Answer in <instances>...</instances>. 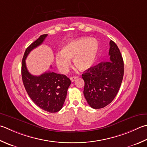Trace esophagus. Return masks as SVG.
<instances>
[{"mask_svg":"<svg viewBox=\"0 0 147 147\" xmlns=\"http://www.w3.org/2000/svg\"><path fill=\"white\" fill-rule=\"evenodd\" d=\"M77 78H78L77 76H73V77H71V78H70V80H71V81L72 82H73L75 81V80H76Z\"/></svg>","mask_w":147,"mask_h":147,"instance_id":"esophagus-1","label":"esophagus"}]
</instances>
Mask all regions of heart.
<instances>
[{"mask_svg":"<svg viewBox=\"0 0 147 147\" xmlns=\"http://www.w3.org/2000/svg\"><path fill=\"white\" fill-rule=\"evenodd\" d=\"M98 51V43L94 39L88 37L68 42L62 47L61 52L56 54L57 67L62 73H65L71 65V59L78 69L85 71L89 69L96 61Z\"/></svg>","mask_w":147,"mask_h":147,"instance_id":"1","label":"heart"}]
</instances>
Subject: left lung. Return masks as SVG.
Returning <instances> with one entry per match:
<instances>
[{
  "label": "left lung",
  "instance_id": "8db88e82",
  "mask_svg": "<svg viewBox=\"0 0 147 147\" xmlns=\"http://www.w3.org/2000/svg\"><path fill=\"white\" fill-rule=\"evenodd\" d=\"M110 61L100 62L82 74L85 82L83 94L88 104L94 109L105 107L117 96L123 76V60L120 50L110 42Z\"/></svg>",
  "mask_w": 147,
  "mask_h": 147
}]
</instances>
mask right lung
I'll return each instance as SVG.
<instances>
[{
  "instance_id": "right-lung-1",
  "label": "right lung",
  "mask_w": 147,
  "mask_h": 147,
  "mask_svg": "<svg viewBox=\"0 0 147 147\" xmlns=\"http://www.w3.org/2000/svg\"><path fill=\"white\" fill-rule=\"evenodd\" d=\"M48 34H43L25 51L22 64V77L26 91L35 104L46 111L55 113L61 110L71 85L70 79L64 74L45 72L34 76L27 70L25 59L34 48L41 45Z\"/></svg>"
}]
</instances>
